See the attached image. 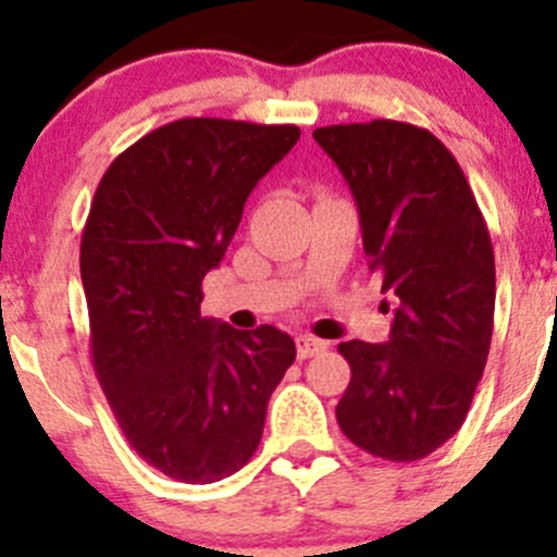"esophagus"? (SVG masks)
I'll list each match as a JSON object with an SVG mask.
<instances>
[{
    "label": "esophagus",
    "instance_id": "34e87169",
    "mask_svg": "<svg viewBox=\"0 0 557 557\" xmlns=\"http://www.w3.org/2000/svg\"><path fill=\"white\" fill-rule=\"evenodd\" d=\"M325 350H329V342L318 339V336H310V334L296 336V352H299V358L320 356V352H325Z\"/></svg>",
    "mask_w": 557,
    "mask_h": 557
}]
</instances>
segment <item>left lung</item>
I'll use <instances>...</instances> for the list:
<instances>
[{"label": "left lung", "mask_w": 557, "mask_h": 557, "mask_svg": "<svg viewBox=\"0 0 557 557\" xmlns=\"http://www.w3.org/2000/svg\"><path fill=\"white\" fill-rule=\"evenodd\" d=\"M312 137L350 185L369 269L396 299L387 342L339 345L352 377L336 420L361 450L420 460L463 425L485 372L496 307L491 234L463 170L425 128L380 117Z\"/></svg>", "instance_id": "1"}]
</instances>
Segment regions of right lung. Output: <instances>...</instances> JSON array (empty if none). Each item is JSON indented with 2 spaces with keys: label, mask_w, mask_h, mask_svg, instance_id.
<instances>
[{
  "label": "right lung",
  "mask_w": 557,
  "mask_h": 557,
  "mask_svg": "<svg viewBox=\"0 0 557 557\" xmlns=\"http://www.w3.org/2000/svg\"><path fill=\"white\" fill-rule=\"evenodd\" d=\"M299 134L183 117L123 150L94 194L81 239L94 369L128 445L172 480L205 485L243 469L296 358L274 325L205 318L201 280Z\"/></svg>",
  "instance_id": "obj_1"
}]
</instances>
